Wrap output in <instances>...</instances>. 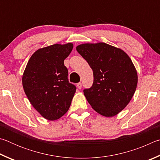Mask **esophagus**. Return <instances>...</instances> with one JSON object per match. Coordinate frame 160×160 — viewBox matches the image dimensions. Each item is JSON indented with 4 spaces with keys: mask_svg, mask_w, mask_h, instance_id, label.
I'll return each mask as SVG.
<instances>
[{
    "mask_svg": "<svg viewBox=\"0 0 160 160\" xmlns=\"http://www.w3.org/2000/svg\"><path fill=\"white\" fill-rule=\"evenodd\" d=\"M77 87H78V89H82V83H81V82L78 83H77Z\"/></svg>",
    "mask_w": 160,
    "mask_h": 160,
    "instance_id": "obj_1",
    "label": "esophagus"
}]
</instances>
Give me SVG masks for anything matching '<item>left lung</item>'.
Returning <instances> with one entry per match:
<instances>
[{"label":"left lung","instance_id":"1","mask_svg":"<svg viewBox=\"0 0 160 160\" xmlns=\"http://www.w3.org/2000/svg\"><path fill=\"white\" fill-rule=\"evenodd\" d=\"M77 50L93 69V85L83 90L89 104L101 115H116L136 91L138 76L132 61L121 49L105 43L82 44Z\"/></svg>","mask_w":160,"mask_h":160}]
</instances>
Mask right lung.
<instances>
[{
  "mask_svg": "<svg viewBox=\"0 0 160 160\" xmlns=\"http://www.w3.org/2000/svg\"><path fill=\"white\" fill-rule=\"evenodd\" d=\"M72 43L54 44L38 49L30 58L22 77L28 99L44 118L55 120L69 110L76 86L69 82L64 60Z\"/></svg>",
  "mask_w": 160,
  "mask_h": 160,
  "instance_id": "1",
  "label": "right lung"
}]
</instances>
